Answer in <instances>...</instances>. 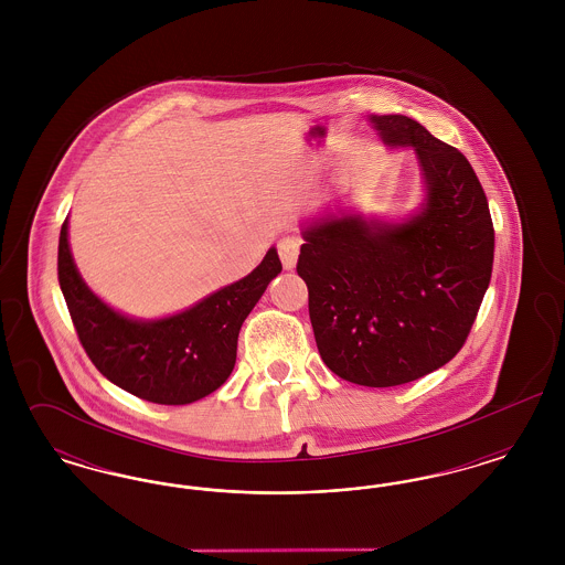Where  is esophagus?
Returning a JSON list of instances; mask_svg holds the SVG:
<instances>
[{"label":"esophagus","instance_id":"obj_1","mask_svg":"<svg viewBox=\"0 0 565 565\" xmlns=\"http://www.w3.org/2000/svg\"><path fill=\"white\" fill-rule=\"evenodd\" d=\"M277 252H279V258H281L284 269H295L296 260H298V252H300V239H296V237L281 239V242L277 243Z\"/></svg>","mask_w":565,"mask_h":565}]
</instances>
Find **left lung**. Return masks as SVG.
Wrapping results in <instances>:
<instances>
[{
  "instance_id": "8db88e82",
  "label": "left lung",
  "mask_w": 565,
  "mask_h": 565,
  "mask_svg": "<svg viewBox=\"0 0 565 565\" xmlns=\"http://www.w3.org/2000/svg\"><path fill=\"white\" fill-rule=\"evenodd\" d=\"M385 143L413 146L428 196L403 224L345 215L305 231L296 263L309 318L334 375L392 387L463 348L493 267V222L468 159L401 114L373 116Z\"/></svg>"
}]
</instances>
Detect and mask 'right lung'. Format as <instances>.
Returning a JSON list of instances; mask_svg holds the SVG:
<instances>
[{
    "label": "right lung",
    "instance_id": "right-lung-1",
    "mask_svg": "<svg viewBox=\"0 0 565 565\" xmlns=\"http://www.w3.org/2000/svg\"><path fill=\"white\" fill-rule=\"evenodd\" d=\"M56 270L82 348L97 371L141 401L190 404L233 373L243 320L281 263L270 247L247 277L159 322L129 320L86 288L70 252L67 220L61 226Z\"/></svg>",
    "mask_w": 565,
    "mask_h": 565
}]
</instances>
